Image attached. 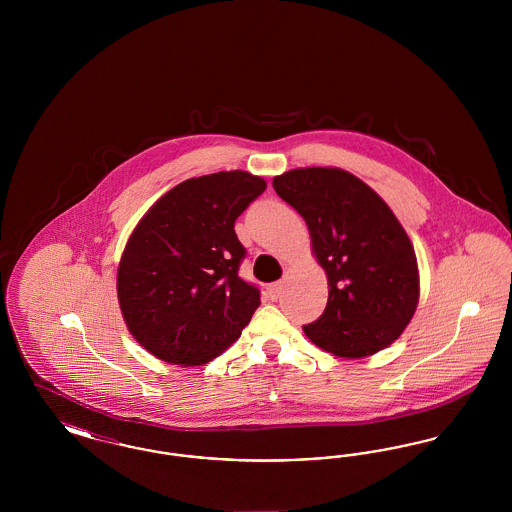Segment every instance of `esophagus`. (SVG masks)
<instances>
[{
	"label": "esophagus",
	"instance_id": "esophagus-1",
	"mask_svg": "<svg viewBox=\"0 0 512 512\" xmlns=\"http://www.w3.org/2000/svg\"><path fill=\"white\" fill-rule=\"evenodd\" d=\"M282 288H284V282H274V284H270L267 288L268 297H270L272 301H276V299L280 297V293H282Z\"/></svg>",
	"mask_w": 512,
	"mask_h": 512
}]
</instances>
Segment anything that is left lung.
I'll return each instance as SVG.
<instances>
[{"label":"left lung","instance_id":"obj_1","mask_svg":"<svg viewBox=\"0 0 512 512\" xmlns=\"http://www.w3.org/2000/svg\"><path fill=\"white\" fill-rule=\"evenodd\" d=\"M272 186L307 222L330 288L322 317L303 326L305 336L343 359L386 349L413 320L420 297L414 247L390 205L338 167L292 169Z\"/></svg>","mask_w":512,"mask_h":512}]
</instances>
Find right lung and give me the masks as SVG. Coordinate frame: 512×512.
Returning <instances> with one entry per match:
<instances>
[{
	"instance_id": "obj_1",
	"label": "right lung",
	"mask_w": 512,
	"mask_h": 512,
	"mask_svg": "<svg viewBox=\"0 0 512 512\" xmlns=\"http://www.w3.org/2000/svg\"><path fill=\"white\" fill-rule=\"evenodd\" d=\"M267 182L245 171L184 180L132 230L117 268V297L132 338L153 357L201 366L242 336L259 290L238 276L234 222Z\"/></svg>"
}]
</instances>
